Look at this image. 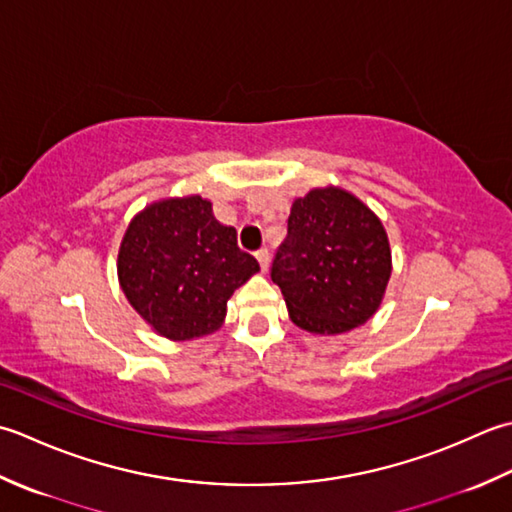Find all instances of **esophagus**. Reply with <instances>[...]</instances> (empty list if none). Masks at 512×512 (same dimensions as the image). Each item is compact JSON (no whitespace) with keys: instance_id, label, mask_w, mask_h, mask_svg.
<instances>
[{"instance_id":"34e87169","label":"esophagus","mask_w":512,"mask_h":512,"mask_svg":"<svg viewBox=\"0 0 512 512\" xmlns=\"http://www.w3.org/2000/svg\"><path fill=\"white\" fill-rule=\"evenodd\" d=\"M256 258H258V263H260V269L267 271V269H269V249H267V247L258 249V252H256Z\"/></svg>"}]
</instances>
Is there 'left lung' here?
Here are the masks:
<instances>
[{"instance_id":"8db88e82","label":"left lung","mask_w":512,"mask_h":512,"mask_svg":"<svg viewBox=\"0 0 512 512\" xmlns=\"http://www.w3.org/2000/svg\"><path fill=\"white\" fill-rule=\"evenodd\" d=\"M389 276L387 232L367 205L338 187L296 198L271 280L300 329L333 336L364 325L380 307Z\"/></svg>"}]
</instances>
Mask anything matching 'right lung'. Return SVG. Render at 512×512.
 <instances>
[{
	"label": "right lung",
	"mask_w": 512,
	"mask_h": 512,
	"mask_svg": "<svg viewBox=\"0 0 512 512\" xmlns=\"http://www.w3.org/2000/svg\"><path fill=\"white\" fill-rule=\"evenodd\" d=\"M201 196L168 198L134 218L119 249V283L161 336L201 338L221 327L227 300L258 271Z\"/></svg>",
	"instance_id": "1"
}]
</instances>
